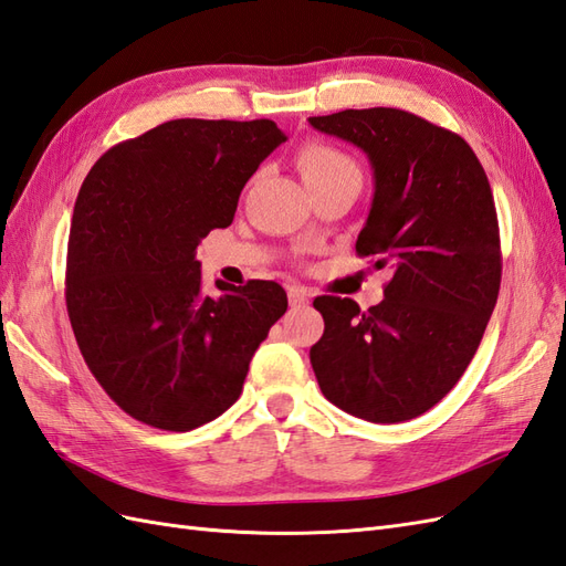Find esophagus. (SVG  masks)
I'll use <instances>...</instances> for the list:
<instances>
[{
  "instance_id": "obj_1",
  "label": "esophagus",
  "mask_w": 566,
  "mask_h": 566,
  "mask_svg": "<svg viewBox=\"0 0 566 566\" xmlns=\"http://www.w3.org/2000/svg\"><path fill=\"white\" fill-rule=\"evenodd\" d=\"M289 304H292L294 308L306 306V304H308V292H306V289L289 286Z\"/></svg>"
}]
</instances>
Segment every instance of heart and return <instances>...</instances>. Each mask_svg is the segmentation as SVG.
<instances>
[{
	"label": "heart",
	"mask_w": 566,
	"mask_h": 566,
	"mask_svg": "<svg viewBox=\"0 0 566 566\" xmlns=\"http://www.w3.org/2000/svg\"><path fill=\"white\" fill-rule=\"evenodd\" d=\"M296 166L306 186H315V182L331 180L343 174H359L357 164H354L345 151H339L323 142L304 144L296 154Z\"/></svg>",
	"instance_id": "heart-1"
}]
</instances>
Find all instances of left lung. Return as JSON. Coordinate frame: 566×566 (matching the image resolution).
I'll list each match as a JSON object with an SVG mask.
<instances>
[{"label": "left lung", "mask_w": 566, "mask_h": 566, "mask_svg": "<svg viewBox=\"0 0 566 566\" xmlns=\"http://www.w3.org/2000/svg\"><path fill=\"white\" fill-rule=\"evenodd\" d=\"M359 147L374 168L361 258L392 268L384 301L318 296L311 366L323 396L354 417L396 424L446 398L475 357L502 282L490 180L470 144L398 108L308 117Z\"/></svg>", "instance_id": "obj_1"}]
</instances>
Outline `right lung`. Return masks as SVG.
<instances>
[{
    "label": "right lung",
    "instance_id": "right-lung-1",
    "mask_svg": "<svg viewBox=\"0 0 566 566\" xmlns=\"http://www.w3.org/2000/svg\"><path fill=\"white\" fill-rule=\"evenodd\" d=\"M282 142L272 120L182 117L115 144L78 190L70 323L91 374L144 424L190 431L227 412L286 311L277 282L217 280L219 296H209L195 260Z\"/></svg>",
    "mask_w": 566,
    "mask_h": 566
}]
</instances>
